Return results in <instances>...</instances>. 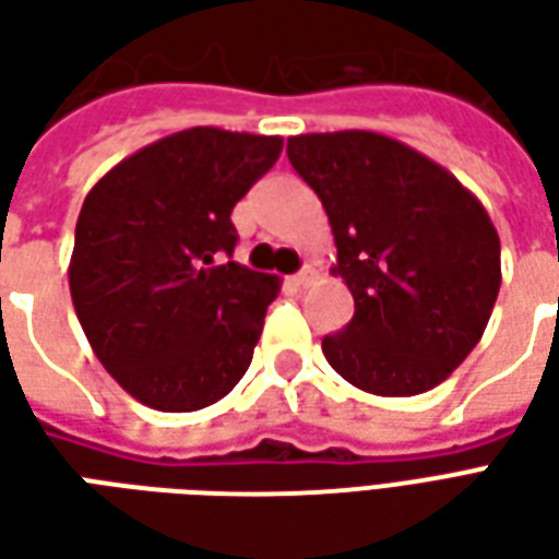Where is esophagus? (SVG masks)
<instances>
[{
    "label": "esophagus",
    "instance_id": "obj_1",
    "mask_svg": "<svg viewBox=\"0 0 559 559\" xmlns=\"http://www.w3.org/2000/svg\"><path fill=\"white\" fill-rule=\"evenodd\" d=\"M314 278H317V269L302 266L299 272H296V275H293V284H296V287H308V284H311Z\"/></svg>",
    "mask_w": 559,
    "mask_h": 559
}]
</instances>
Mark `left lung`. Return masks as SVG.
I'll return each instance as SVG.
<instances>
[{
    "instance_id": "8db88e82",
    "label": "left lung",
    "mask_w": 559,
    "mask_h": 559,
    "mask_svg": "<svg viewBox=\"0 0 559 559\" xmlns=\"http://www.w3.org/2000/svg\"><path fill=\"white\" fill-rule=\"evenodd\" d=\"M326 209L353 320L323 356L371 395L428 392L479 344L500 293V236L455 176L374 131L287 140Z\"/></svg>"
}]
</instances>
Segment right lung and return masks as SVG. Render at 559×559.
<instances>
[{
	"label": "right lung",
	"mask_w": 559,
	"mask_h": 559,
	"mask_svg": "<svg viewBox=\"0 0 559 559\" xmlns=\"http://www.w3.org/2000/svg\"><path fill=\"white\" fill-rule=\"evenodd\" d=\"M281 146L188 128L119 160L83 200L71 302L104 368L152 411H203L251 365L278 278L233 260L230 212Z\"/></svg>",
	"instance_id": "obj_1"
}]
</instances>
